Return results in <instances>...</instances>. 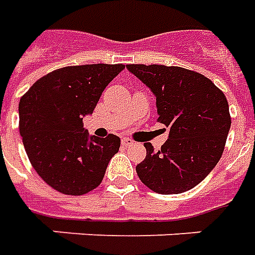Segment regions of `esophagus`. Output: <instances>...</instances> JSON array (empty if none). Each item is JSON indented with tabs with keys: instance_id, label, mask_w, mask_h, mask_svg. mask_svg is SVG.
<instances>
[{
	"instance_id": "1",
	"label": "esophagus",
	"mask_w": 255,
	"mask_h": 255,
	"mask_svg": "<svg viewBox=\"0 0 255 255\" xmlns=\"http://www.w3.org/2000/svg\"><path fill=\"white\" fill-rule=\"evenodd\" d=\"M122 145L124 147H131L133 145V140H130V138H122Z\"/></svg>"
}]
</instances>
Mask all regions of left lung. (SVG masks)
I'll return each instance as SVG.
<instances>
[{
	"mask_svg": "<svg viewBox=\"0 0 255 255\" xmlns=\"http://www.w3.org/2000/svg\"><path fill=\"white\" fill-rule=\"evenodd\" d=\"M126 68L152 90L158 122L169 128V138L136 166L144 185L162 195L194 188L221 158L231 128L227 97L205 75L182 67L128 64Z\"/></svg>",
	"mask_w": 255,
	"mask_h": 255,
	"instance_id": "1",
	"label": "left lung"
}]
</instances>
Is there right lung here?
Here are the masks:
<instances>
[{
	"label": "right lung",
	"instance_id": "add662e5",
	"mask_svg": "<svg viewBox=\"0 0 255 255\" xmlns=\"http://www.w3.org/2000/svg\"><path fill=\"white\" fill-rule=\"evenodd\" d=\"M124 64H84L55 70L21 96L19 130L30 163L52 188L85 195L100 185L121 138L89 136L84 117Z\"/></svg>",
	"mask_w": 255,
	"mask_h": 255
}]
</instances>
